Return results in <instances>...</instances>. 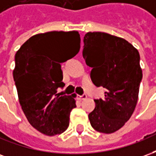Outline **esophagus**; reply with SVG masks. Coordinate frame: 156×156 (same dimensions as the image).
<instances>
[{
    "mask_svg": "<svg viewBox=\"0 0 156 156\" xmlns=\"http://www.w3.org/2000/svg\"><path fill=\"white\" fill-rule=\"evenodd\" d=\"M77 98H78V100H83V99H85V98H87V95L86 94H83V95H78V97H77Z\"/></svg>",
    "mask_w": 156,
    "mask_h": 156,
    "instance_id": "esophagus-1",
    "label": "esophagus"
}]
</instances>
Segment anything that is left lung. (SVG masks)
<instances>
[{
    "mask_svg": "<svg viewBox=\"0 0 156 156\" xmlns=\"http://www.w3.org/2000/svg\"><path fill=\"white\" fill-rule=\"evenodd\" d=\"M83 42L92 82L105 89V98L94 99L88 119L95 130L111 134L124 126L137 105L143 76L140 53L124 38L105 32H88Z\"/></svg>",
    "mask_w": 156,
    "mask_h": 156,
    "instance_id": "8db88e82",
    "label": "left lung"
}]
</instances>
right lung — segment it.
I'll return each mask as SVG.
<instances>
[{"label":"right lung","instance_id":"1","mask_svg":"<svg viewBox=\"0 0 156 156\" xmlns=\"http://www.w3.org/2000/svg\"><path fill=\"white\" fill-rule=\"evenodd\" d=\"M80 35L77 31L48 32L31 37L15 56L13 78L22 111L32 127L41 134H62L69 125L76 107V94L60 96L63 87L61 64L78 54ZM68 59L55 62L57 58Z\"/></svg>","mask_w":156,"mask_h":156}]
</instances>
